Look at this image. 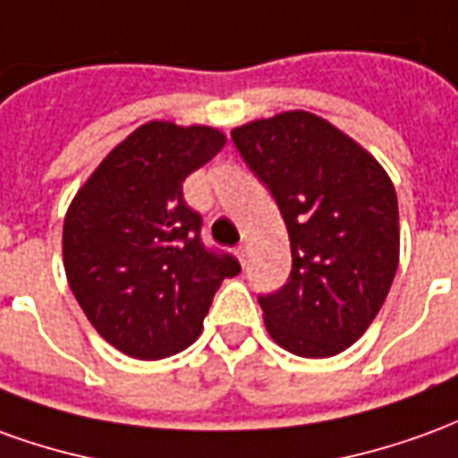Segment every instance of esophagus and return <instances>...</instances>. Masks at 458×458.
<instances>
[{"label":"esophagus","instance_id":"esophagus-1","mask_svg":"<svg viewBox=\"0 0 458 458\" xmlns=\"http://www.w3.org/2000/svg\"><path fill=\"white\" fill-rule=\"evenodd\" d=\"M235 255H238L240 265H245V262H248V248H245V245H238V250H235Z\"/></svg>","mask_w":458,"mask_h":458}]
</instances>
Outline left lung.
Segmentation results:
<instances>
[{"mask_svg":"<svg viewBox=\"0 0 458 458\" xmlns=\"http://www.w3.org/2000/svg\"><path fill=\"white\" fill-rule=\"evenodd\" d=\"M230 136L290 235V280L260 297L267 335L297 357H335L367 332L394 280V183L364 146L310 111L255 118Z\"/></svg>","mask_w":458,"mask_h":458,"instance_id":"obj_1","label":"left lung"}]
</instances>
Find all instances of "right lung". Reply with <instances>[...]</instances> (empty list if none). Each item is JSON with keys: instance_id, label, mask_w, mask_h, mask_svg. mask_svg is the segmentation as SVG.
Segmentation results:
<instances>
[{"instance_id": "1", "label": "right lung", "mask_w": 458, "mask_h": 458, "mask_svg": "<svg viewBox=\"0 0 458 458\" xmlns=\"http://www.w3.org/2000/svg\"><path fill=\"white\" fill-rule=\"evenodd\" d=\"M213 126L148 121L114 146L76 191L62 255L76 302L104 340L133 360H163L198 340L230 255L200 242L183 181L225 146Z\"/></svg>"}]
</instances>
